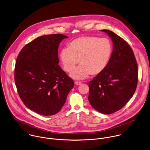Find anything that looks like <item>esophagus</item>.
I'll list each match as a JSON object with an SVG mask.
<instances>
[{
    "label": "esophagus",
    "instance_id": "esophagus-1",
    "mask_svg": "<svg viewBox=\"0 0 150 150\" xmlns=\"http://www.w3.org/2000/svg\"><path fill=\"white\" fill-rule=\"evenodd\" d=\"M75 85H80L82 83V82H79V81H75Z\"/></svg>",
    "mask_w": 150,
    "mask_h": 150
}]
</instances>
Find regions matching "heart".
Returning a JSON list of instances; mask_svg holds the SVG:
<instances>
[{"label":"heart","instance_id":"heart-1","mask_svg":"<svg viewBox=\"0 0 150 150\" xmlns=\"http://www.w3.org/2000/svg\"><path fill=\"white\" fill-rule=\"evenodd\" d=\"M112 52V46L107 38L93 36L78 38L65 47L60 52V60L64 69L71 72L79 63V67L73 70L70 75L74 79H82L91 74L97 75L107 67Z\"/></svg>","mask_w":150,"mask_h":150}]
</instances>
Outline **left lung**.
Segmentation results:
<instances>
[{"instance_id":"1","label":"left lung","mask_w":150,"mask_h":150,"mask_svg":"<svg viewBox=\"0 0 150 150\" xmlns=\"http://www.w3.org/2000/svg\"><path fill=\"white\" fill-rule=\"evenodd\" d=\"M113 42L107 67L89 82L88 100L97 111L111 114L123 108L133 96L138 82V67L129 45L114 32L103 30Z\"/></svg>"}]
</instances>
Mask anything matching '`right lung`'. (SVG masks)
<instances>
[{"instance_id":"1","label":"right lung","mask_w":150,"mask_h":150,"mask_svg":"<svg viewBox=\"0 0 150 150\" xmlns=\"http://www.w3.org/2000/svg\"><path fill=\"white\" fill-rule=\"evenodd\" d=\"M65 38L60 33L38 37L21 49L16 60L14 81L19 96L40 115L59 112L74 86L59 65V45Z\"/></svg>"}]
</instances>
